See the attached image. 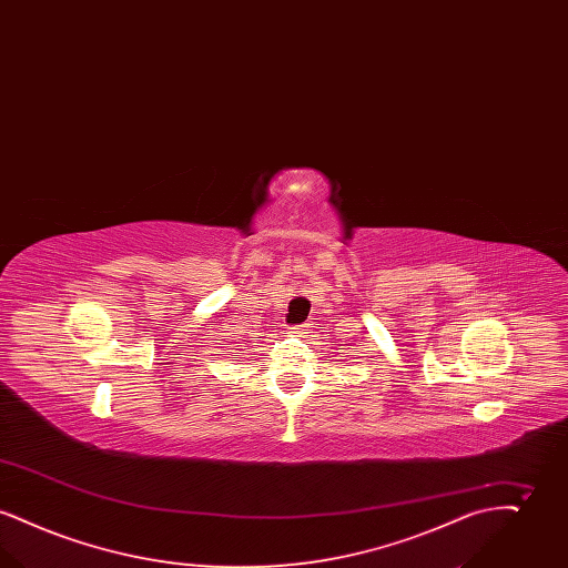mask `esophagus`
<instances>
[{
  "label": "esophagus",
  "instance_id": "34e87169",
  "mask_svg": "<svg viewBox=\"0 0 568 568\" xmlns=\"http://www.w3.org/2000/svg\"><path fill=\"white\" fill-rule=\"evenodd\" d=\"M292 329H294V334H300V336H302V334H306V332H308V324H300L296 325V327H292Z\"/></svg>",
  "mask_w": 568,
  "mask_h": 568
}]
</instances>
